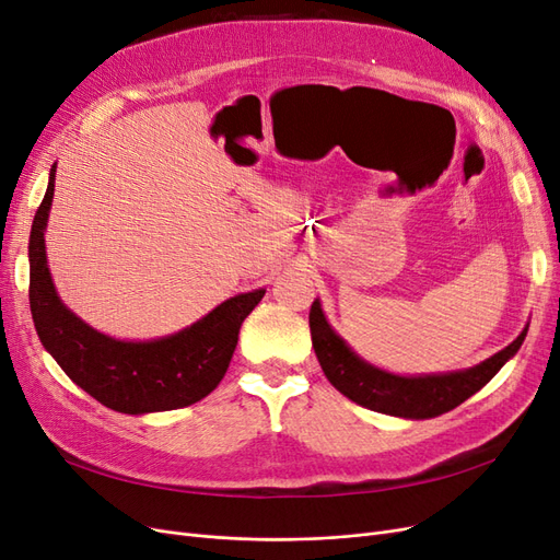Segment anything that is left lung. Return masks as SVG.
Segmentation results:
<instances>
[{"instance_id": "left-lung-1", "label": "left lung", "mask_w": 560, "mask_h": 560, "mask_svg": "<svg viewBox=\"0 0 560 560\" xmlns=\"http://www.w3.org/2000/svg\"><path fill=\"white\" fill-rule=\"evenodd\" d=\"M308 322L317 362L338 393L364 406V409L416 420L442 416L460 406L474 393H479L504 366V362L514 358L525 334H528V329H523L514 343L465 371H453V374L442 376H395L360 360L346 346L343 338L329 327L317 299L311 306Z\"/></svg>"}]
</instances>
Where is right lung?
I'll return each mask as SVG.
<instances>
[{
	"label": "right lung",
	"instance_id": "obj_1",
	"mask_svg": "<svg viewBox=\"0 0 560 560\" xmlns=\"http://www.w3.org/2000/svg\"><path fill=\"white\" fill-rule=\"evenodd\" d=\"M56 189V165L30 231V311L42 346L81 389L107 409L142 416L182 409L208 397L224 378L243 319L266 290L238 294L196 325L159 341H116L65 308L46 266L44 231Z\"/></svg>",
	"mask_w": 560,
	"mask_h": 560
}]
</instances>
